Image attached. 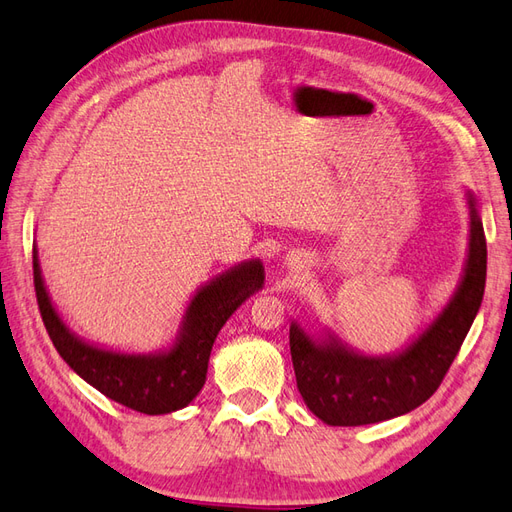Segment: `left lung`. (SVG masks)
Returning a JSON list of instances; mask_svg holds the SVG:
<instances>
[{
    "label": "left lung",
    "mask_w": 512,
    "mask_h": 512,
    "mask_svg": "<svg viewBox=\"0 0 512 512\" xmlns=\"http://www.w3.org/2000/svg\"><path fill=\"white\" fill-rule=\"evenodd\" d=\"M469 245L463 276L450 302L402 350L369 356L352 350L330 328L308 334L291 323L297 389L328 426H367L400 417L439 389L476 319L486 282V239L478 199L467 191Z\"/></svg>",
    "instance_id": "obj_1"
}]
</instances>
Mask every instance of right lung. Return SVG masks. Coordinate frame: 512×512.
I'll list each match as a JSON object with an SVG mask.
<instances>
[{
    "instance_id": "add662e5",
    "label": "right lung",
    "mask_w": 512,
    "mask_h": 512,
    "mask_svg": "<svg viewBox=\"0 0 512 512\" xmlns=\"http://www.w3.org/2000/svg\"><path fill=\"white\" fill-rule=\"evenodd\" d=\"M32 265L36 302L62 360L112 402L145 415L176 413L195 400L206 382L208 358L219 330L265 284V267L258 258L230 267L197 289L186 306L176 341L158 352L130 354L86 343L71 332L47 293L36 245Z\"/></svg>"
}]
</instances>
